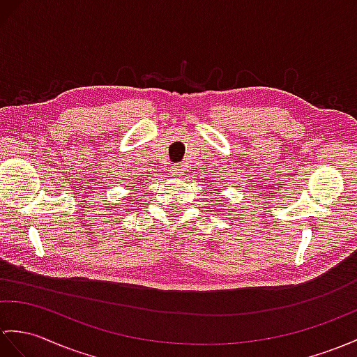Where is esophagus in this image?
I'll return each mask as SVG.
<instances>
[{"mask_svg": "<svg viewBox=\"0 0 357 357\" xmlns=\"http://www.w3.org/2000/svg\"><path fill=\"white\" fill-rule=\"evenodd\" d=\"M170 173H172L173 176H176V178H182V176H184V167H182L181 164H175V165H172Z\"/></svg>", "mask_w": 357, "mask_h": 357, "instance_id": "esophagus-1", "label": "esophagus"}]
</instances>
